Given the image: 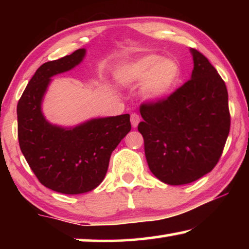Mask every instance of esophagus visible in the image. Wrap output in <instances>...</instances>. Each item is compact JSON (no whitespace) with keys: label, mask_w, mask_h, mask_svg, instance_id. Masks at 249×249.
<instances>
[{"label":"esophagus","mask_w":249,"mask_h":249,"mask_svg":"<svg viewBox=\"0 0 249 249\" xmlns=\"http://www.w3.org/2000/svg\"><path fill=\"white\" fill-rule=\"evenodd\" d=\"M130 120H131V125H132V127L136 128L138 125L139 122H141V118H139V115L137 113H131Z\"/></svg>","instance_id":"esophagus-1"}]
</instances>
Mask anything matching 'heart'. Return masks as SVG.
<instances>
[{
	"label": "heart",
	"mask_w": 249,
	"mask_h": 249,
	"mask_svg": "<svg viewBox=\"0 0 249 249\" xmlns=\"http://www.w3.org/2000/svg\"><path fill=\"white\" fill-rule=\"evenodd\" d=\"M181 77L180 66L173 60H163L156 54L142 56L119 71L122 83L135 84L145 79L144 93L147 97L159 100L175 89Z\"/></svg>",
	"instance_id": "b5f03b06"
}]
</instances>
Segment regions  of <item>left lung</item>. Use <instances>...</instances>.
<instances>
[{
    "label": "left lung",
    "mask_w": 249,
    "mask_h": 249,
    "mask_svg": "<svg viewBox=\"0 0 249 249\" xmlns=\"http://www.w3.org/2000/svg\"><path fill=\"white\" fill-rule=\"evenodd\" d=\"M192 78L169 96L141 104L149 170L168 185L196 181L222 155L230 131L228 90L206 56L195 49Z\"/></svg>",
    "instance_id": "1"
}]
</instances>
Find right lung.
I'll return each mask as SVG.
<instances>
[{"instance_id":"obj_1","label":"right lung","mask_w":249,"mask_h":249,"mask_svg":"<svg viewBox=\"0 0 249 249\" xmlns=\"http://www.w3.org/2000/svg\"><path fill=\"white\" fill-rule=\"evenodd\" d=\"M86 51L40 66L18 102V139L26 161L43 186L76 195L93 190L107 175L112 152L130 131V115L93 119L72 129L51 124L40 110L51 77L81 62Z\"/></svg>"}]
</instances>
